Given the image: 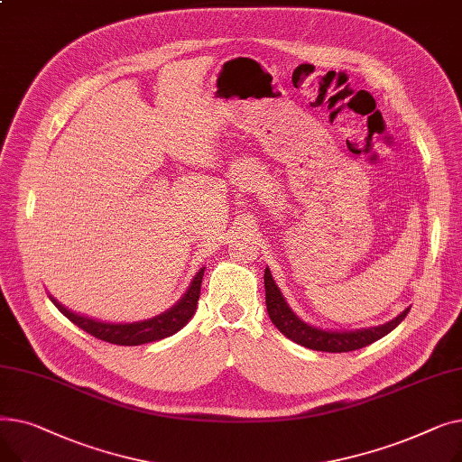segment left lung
<instances>
[{
  "label": "left lung",
  "instance_id": "8db88e82",
  "mask_svg": "<svg viewBox=\"0 0 462 462\" xmlns=\"http://www.w3.org/2000/svg\"><path fill=\"white\" fill-rule=\"evenodd\" d=\"M263 286H265V307H268V314L273 322V326L288 337L290 341H294L305 348L319 350V352H352L363 346H369L371 343L378 341V338L385 337L390 331H393L406 317V310H402L397 319L385 322L382 326L363 328V329H328L312 326L305 320H301L298 314L290 309L286 303L279 286L275 284L270 268L263 272Z\"/></svg>",
  "mask_w": 462,
  "mask_h": 462
}]
</instances>
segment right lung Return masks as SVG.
Here are the masks:
<instances>
[{"label":"right lung","mask_w":462,"mask_h":462,"mask_svg":"<svg viewBox=\"0 0 462 462\" xmlns=\"http://www.w3.org/2000/svg\"><path fill=\"white\" fill-rule=\"evenodd\" d=\"M206 268H200L199 273L194 275L190 281L189 288L185 290V294L178 303H174L166 312L157 314V317L143 320V322H131V324H110V322H99L88 317H80V314L69 310L63 307L58 300H52V303L60 309L63 317H67L72 324H77L80 329L86 333L101 338V341L119 345V346H138L145 343H153L161 341L164 337H170L178 333L190 319L192 314L197 312V303L200 298V284L204 277Z\"/></svg>","instance_id":"obj_1"}]
</instances>
